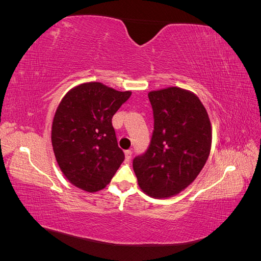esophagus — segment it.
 <instances>
[{
	"mask_svg": "<svg viewBox=\"0 0 261 261\" xmlns=\"http://www.w3.org/2000/svg\"><path fill=\"white\" fill-rule=\"evenodd\" d=\"M132 155H133V152L130 151V150H126V151H125V161L129 162L130 159H132Z\"/></svg>",
	"mask_w": 261,
	"mask_h": 261,
	"instance_id": "obj_1",
	"label": "esophagus"
}]
</instances>
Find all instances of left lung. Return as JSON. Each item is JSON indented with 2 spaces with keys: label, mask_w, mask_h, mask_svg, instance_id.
<instances>
[{
  "label": "left lung",
  "mask_w": 261,
  "mask_h": 261,
  "mask_svg": "<svg viewBox=\"0 0 261 261\" xmlns=\"http://www.w3.org/2000/svg\"><path fill=\"white\" fill-rule=\"evenodd\" d=\"M153 133L147 151L133 160L138 185L152 198L179 194L198 176L210 154L212 129L206 108L189 90L169 87L148 93Z\"/></svg>",
  "instance_id": "left-lung-1"
}]
</instances>
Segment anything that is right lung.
Returning a JSON list of instances; mask_svg holds the SVG:
<instances>
[{
    "instance_id": "1",
    "label": "right lung",
    "mask_w": 261,
    "mask_h": 261,
    "mask_svg": "<svg viewBox=\"0 0 261 261\" xmlns=\"http://www.w3.org/2000/svg\"><path fill=\"white\" fill-rule=\"evenodd\" d=\"M130 94L91 82L74 87L60 102L52 123V147L63 174L76 187L101 191L124 161L112 117Z\"/></svg>"
}]
</instances>
